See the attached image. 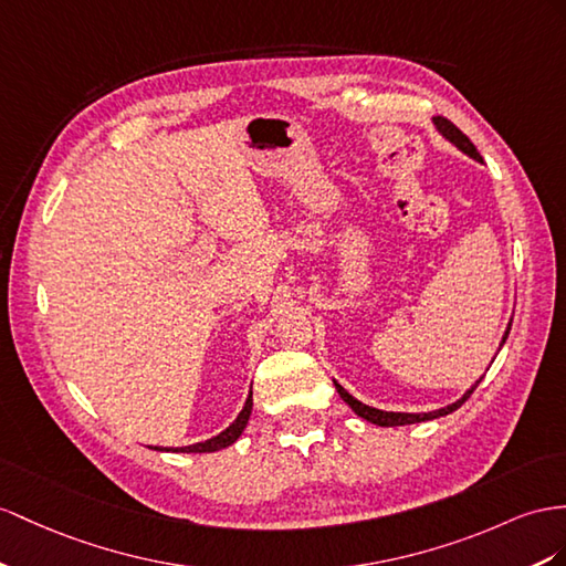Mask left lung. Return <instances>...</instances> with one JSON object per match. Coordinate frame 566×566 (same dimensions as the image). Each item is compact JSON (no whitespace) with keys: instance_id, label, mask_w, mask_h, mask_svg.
<instances>
[{"instance_id":"1","label":"left lung","mask_w":566,"mask_h":566,"mask_svg":"<svg viewBox=\"0 0 566 566\" xmlns=\"http://www.w3.org/2000/svg\"><path fill=\"white\" fill-rule=\"evenodd\" d=\"M432 124H434V128H438V134L444 138V140H449L454 145V148H459L463 155H469L471 159H475V163H483V157H481V153L475 150V145L463 136L459 128L449 122V119H444V117H432ZM510 329H512V321H510V325H506V329H504V335H502V342H500V349H502V344L506 342V337H510ZM495 360V358H492ZM481 380L483 378H478L467 392L461 395V399H457L454 403H447L444 409H434V411H428V413H403V411H382V409H375V407H368V403H364V401H358L354 395H349L346 392V389L335 380V387H337V392H339V397L349 403L352 407V411L356 413V416H360V418H366L368 423H375V426H380V428H397V426H411V423H423V421H434V418H442V416H447V413H452V411H457L463 401H467L471 395H473V389L481 385Z\"/></svg>"}]
</instances>
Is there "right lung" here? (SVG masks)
Here are the masks:
<instances>
[{"label": "right lung", "mask_w": 566, "mask_h": 566, "mask_svg": "<svg viewBox=\"0 0 566 566\" xmlns=\"http://www.w3.org/2000/svg\"><path fill=\"white\" fill-rule=\"evenodd\" d=\"M251 411H253V392H249V399H245L243 409L239 411L237 421L231 423L229 428H224L220 434H214V438L206 440V442H196V444H186V447H150L155 449V452H184V454H206V452H220V449L234 444L239 438L243 428L249 426V418H251Z\"/></svg>", "instance_id": "1"}]
</instances>
